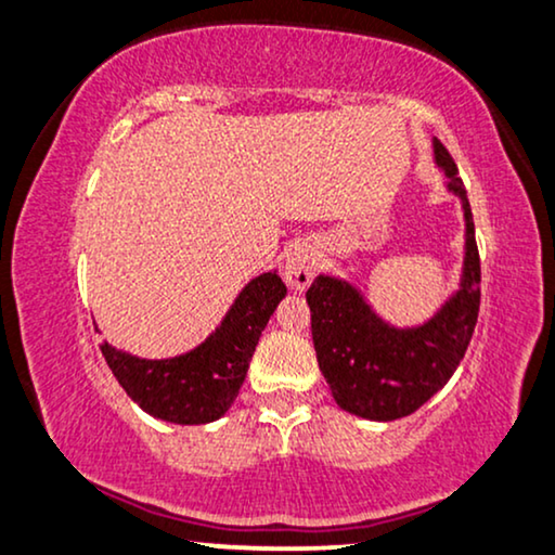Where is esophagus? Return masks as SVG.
Here are the masks:
<instances>
[{"label": "esophagus", "instance_id": "obj_1", "mask_svg": "<svg viewBox=\"0 0 555 555\" xmlns=\"http://www.w3.org/2000/svg\"><path fill=\"white\" fill-rule=\"evenodd\" d=\"M320 269V258L314 250L310 248L307 243H299L294 245V248L286 254V261H284V279L286 284L292 286V289H307V286L312 284L314 273Z\"/></svg>", "mask_w": 555, "mask_h": 555}]
</instances>
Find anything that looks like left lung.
Instances as JSON below:
<instances>
[{
  "instance_id": "8db88e82",
  "label": "left lung",
  "mask_w": 555,
  "mask_h": 555,
  "mask_svg": "<svg viewBox=\"0 0 555 555\" xmlns=\"http://www.w3.org/2000/svg\"><path fill=\"white\" fill-rule=\"evenodd\" d=\"M433 151L435 164L446 173L448 192L459 196L464 207L466 254L459 292L423 325L395 327L343 279L320 273L307 289L314 350L335 402L350 415L376 423L412 415L446 387L464 359L479 318L481 263L472 207L459 168L438 138Z\"/></svg>"
}]
</instances>
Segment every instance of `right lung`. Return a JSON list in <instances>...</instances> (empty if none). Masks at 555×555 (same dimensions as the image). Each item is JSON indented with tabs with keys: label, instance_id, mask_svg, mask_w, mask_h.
<instances>
[{
	"label": "right lung",
	"instance_id": "add662e5",
	"mask_svg": "<svg viewBox=\"0 0 555 555\" xmlns=\"http://www.w3.org/2000/svg\"><path fill=\"white\" fill-rule=\"evenodd\" d=\"M284 297L282 276L261 273L237 294L220 327L189 353L151 361L102 343V356L128 397L149 415L177 425L215 423L235 402L258 338Z\"/></svg>",
	"mask_w": 555,
	"mask_h": 555
}]
</instances>
